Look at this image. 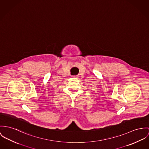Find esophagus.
Wrapping results in <instances>:
<instances>
[{"instance_id": "1", "label": "esophagus", "mask_w": 149, "mask_h": 149, "mask_svg": "<svg viewBox=\"0 0 149 149\" xmlns=\"http://www.w3.org/2000/svg\"><path fill=\"white\" fill-rule=\"evenodd\" d=\"M72 78H77L78 76L77 75H73V76H72Z\"/></svg>"}]
</instances>
